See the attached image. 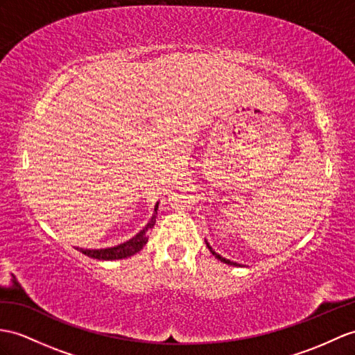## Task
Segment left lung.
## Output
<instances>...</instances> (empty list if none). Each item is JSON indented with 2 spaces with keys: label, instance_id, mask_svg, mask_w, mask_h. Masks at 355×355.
Wrapping results in <instances>:
<instances>
[{
  "label": "left lung",
  "instance_id": "left-lung-1",
  "mask_svg": "<svg viewBox=\"0 0 355 355\" xmlns=\"http://www.w3.org/2000/svg\"><path fill=\"white\" fill-rule=\"evenodd\" d=\"M206 245H207V248H209V252H211V253H212V254H214L215 257H217V259H218V261H221L223 263H227V265H236L235 262H232V261H229V259H226V257H223V256H220L218 253H215V252H214V250H212V247H211L209 244H207V243H206Z\"/></svg>",
  "mask_w": 355,
  "mask_h": 355
}]
</instances>
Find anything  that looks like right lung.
I'll use <instances>...</instances> for the list:
<instances>
[{
  "instance_id": "right-lung-1",
  "label": "right lung",
  "mask_w": 355,
  "mask_h": 355,
  "mask_svg": "<svg viewBox=\"0 0 355 355\" xmlns=\"http://www.w3.org/2000/svg\"><path fill=\"white\" fill-rule=\"evenodd\" d=\"M157 211H158V203L155 205V214L152 220L148 223V226L123 244L110 247V248H101V250H87V248H78V250H80L83 254L93 259H99V261H116V259H125L129 256H134L135 253L140 252V250L146 245V243H148L149 239L148 230L155 226V221H157Z\"/></svg>"
}]
</instances>
